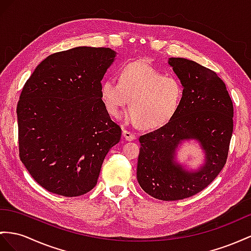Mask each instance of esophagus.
<instances>
[{
  "mask_svg": "<svg viewBox=\"0 0 251 251\" xmlns=\"http://www.w3.org/2000/svg\"><path fill=\"white\" fill-rule=\"evenodd\" d=\"M123 137H124L125 140H127V141H133V140H136V136H134V134H133L132 132L128 131V130H123Z\"/></svg>",
  "mask_w": 251,
  "mask_h": 251,
  "instance_id": "1",
  "label": "esophagus"
}]
</instances>
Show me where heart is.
I'll use <instances>...</instances> for the list:
<instances>
[{"instance_id": "1", "label": "heart", "mask_w": 251, "mask_h": 251, "mask_svg": "<svg viewBox=\"0 0 251 251\" xmlns=\"http://www.w3.org/2000/svg\"><path fill=\"white\" fill-rule=\"evenodd\" d=\"M184 98L181 81L150 63L139 60L125 64L120 81L107 78L100 85V99L107 112L117 117L129 101L124 120L133 126L156 129L175 117Z\"/></svg>"}]
</instances>
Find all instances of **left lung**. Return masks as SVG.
I'll list each match as a JSON object with an SVG mask.
<instances>
[{
    "label": "left lung",
    "mask_w": 251,
    "mask_h": 251,
    "mask_svg": "<svg viewBox=\"0 0 251 251\" xmlns=\"http://www.w3.org/2000/svg\"><path fill=\"white\" fill-rule=\"evenodd\" d=\"M184 89L178 112L168 124L141 136L137 179L147 194L179 201L197 194L226 163L233 130V105L225 82L210 69L185 58H169ZM196 144L203 158L196 167L178 159L185 143Z\"/></svg>",
    "instance_id": "obj_1"
}]
</instances>
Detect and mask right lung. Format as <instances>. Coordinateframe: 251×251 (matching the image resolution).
<instances>
[{
  "instance_id": "obj_1",
  "label": "right lung",
  "mask_w": 251,
  "mask_h": 251,
  "mask_svg": "<svg viewBox=\"0 0 251 251\" xmlns=\"http://www.w3.org/2000/svg\"><path fill=\"white\" fill-rule=\"evenodd\" d=\"M117 58L109 48L78 47L47 57L25 82L17 106L20 159L37 183L75 197L91 191L121 140L100 85Z\"/></svg>"
}]
</instances>
